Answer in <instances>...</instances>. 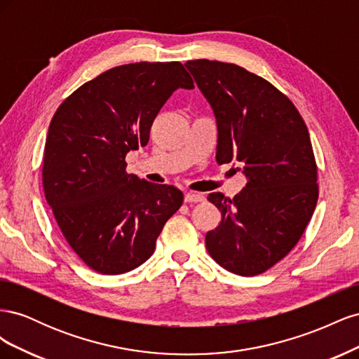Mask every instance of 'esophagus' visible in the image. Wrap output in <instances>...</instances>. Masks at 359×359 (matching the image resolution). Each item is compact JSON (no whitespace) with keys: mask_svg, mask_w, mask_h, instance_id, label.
<instances>
[{"mask_svg":"<svg viewBox=\"0 0 359 359\" xmlns=\"http://www.w3.org/2000/svg\"><path fill=\"white\" fill-rule=\"evenodd\" d=\"M205 198L203 194L201 193H186V196H184V201H186L187 203H198V202H202Z\"/></svg>","mask_w":359,"mask_h":359,"instance_id":"esophagus-1","label":"esophagus"}]
</instances>
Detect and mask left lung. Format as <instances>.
Segmentation results:
<instances>
[{
    "instance_id": "left-lung-1",
    "label": "left lung",
    "mask_w": 359,
    "mask_h": 359,
    "mask_svg": "<svg viewBox=\"0 0 359 359\" xmlns=\"http://www.w3.org/2000/svg\"><path fill=\"white\" fill-rule=\"evenodd\" d=\"M186 67L215 115L217 163H240L247 178L233 199L208 194L222 222L206 233V250L233 274H262L297 245L316 208L307 126L283 93L236 64L194 60Z\"/></svg>"
}]
</instances>
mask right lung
Returning <instances> with one entry per match:
<instances>
[{
	"mask_svg": "<svg viewBox=\"0 0 359 359\" xmlns=\"http://www.w3.org/2000/svg\"><path fill=\"white\" fill-rule=\"evenodd\" d=\"M194 88L178 61L124 64L83 83L53 115L43 154V190L73 252L106 276L154 253L184 194L127 173L128 151L145 147L172 93Z\"/></svg>",
	"mask_w": 359,
	"mask_h": 359,
	"instance_id": "add662e5",
	"label": "right lung"
}]
</instances>
